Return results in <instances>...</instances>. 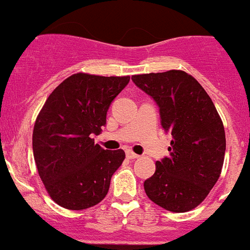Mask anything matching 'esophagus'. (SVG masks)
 <instances>
[{
	"label": "esophagus",
	"mask_w": 250,
	"mask_h": 250,
	"mask_svg": "<svg viewBox=\"0 0 250 250\" xmlns=\"http://www.w3.org/2000/svg\"><path fill=\"white\" fill-rule=\"evenodd\" d=\"M125 156H127V158H129V160H135V158H139L140 157L139 155L134 153V152H133V151H127Z\"/></svg>",
	"instance_id": "esophagus-1"
}]
</instances>
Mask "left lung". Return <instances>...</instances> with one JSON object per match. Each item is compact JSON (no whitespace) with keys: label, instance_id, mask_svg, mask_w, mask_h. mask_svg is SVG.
Instances as JSON below:
<instances>
[{"label":"left lung","instance_id":"1","mask_svg":"<svg viewBox=\"0 0 250 250\" xmlns=\"http://www.w3.org/2000/svg\"><path fill=\"white\" fill-rule=\"evenodd\" d=\"M160 106L161 125L173 140L169 157L156 162L144 188L157 206L185 213L200 206L215 185L225 157L223 121L198 81L181 70L132 76Z\"/></svg>","mask_w":250,"mask_h":250}]
</instances>
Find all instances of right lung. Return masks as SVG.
<instances>
[{"instance_id":"add662e5","label":"right lung","mask_w":250,"mask_h":250,"mask_svg":"<svg viewBox=\"0 0 250 250\" xmlns=\"http://www.w3.org/2000/svg\"><path fill=\"white\" fill-rule=\"evenodd\" d=\"M129 78L77 72L50 93L37 115L35 163L48 195L60 207L82 210L107 195L111 176L125 153L104 150L92 137L102 133L111 102Z\"/></svg>"}]
</instances>
